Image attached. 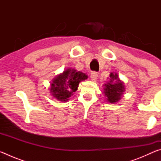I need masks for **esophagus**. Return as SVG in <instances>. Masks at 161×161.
<instances>
[{"label":"esophagus","mask_w":161,"mask_h":161,"mask_svg":"<svg viewBox=\"0 0 161 161\" xmlns=\"http://www.w3.org/2000/svg\"><path fill=\"white\" fill-rule=\"evenodd\" d=\"M98 77V73L97 72H92L91 73L90 78L92 81H96Z\"/></svg>","instance_id":"1"}]
</instances>
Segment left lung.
Here are the masks:
<instances>
[{"mask_svg":"<svg viewBox=\"0 0 161 161\" xmlns=\"http://www.w3.org/2000/svg\"><path fill=\"white\" fill-rule=\"evenodd\" d=\"M110 81L105 84L104 94L110 103H115L121 99L124 92V83L119 80L116 73H111Z\"/></svg>","mask_w":161,"mask_h":161,"instance_id":"1","label":"left lung"}]
</instances>
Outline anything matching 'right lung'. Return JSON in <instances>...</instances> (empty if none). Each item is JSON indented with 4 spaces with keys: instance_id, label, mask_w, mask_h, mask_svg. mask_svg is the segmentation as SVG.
<instances>
[{
    "instance_id": "1",
    "label": "right lung",
    "mask_w": 161,
    "mask_h": 161,
    "mask_svg": "<svg viewBox=\"0 0 161 161\" xmlns=\"http://www.w3.org/2000/svg\"><path fill=\"white\" fill-rule=\"evenodd\" d=\"M87 79V76L75 69H67L55 77L51 84V93L60 102H67L73 92L77 90L81 81Z\"/></svg>"
}]
</instances>
